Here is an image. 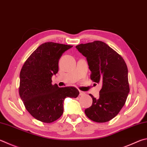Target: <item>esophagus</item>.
I'll use <instances>...</instances> for the list:
<instances>
[{
	"label": "esophagus",
	"instance_id": "34e87169",
	"mask_svg": "<svg viewBox=\"0 0 147 147\" xmlns=\"http://www.w3.org/2000/svg\"><path fill=\"white\" fill-rule=\"evenodd\" d=\"M79 92H80V96H83V95L85 94V93L84 92L81 91V90H79Z\"/></svg>",
	"mask_w": 147,
	"mask_h": 147
}]
</instances>
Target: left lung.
I'll return each instance as SVG.
<instances>
[{
  "label": "left lung",
  "instance_id": "obj_1",
  "mask_svg": "<svg viewBox=\"0 0 147 147\" xmlns=\"http://www.w3.org/2000/svg\"><path fill=\"white\" fill-rule=\"evenodd\" d=\"M86 57L90 80L102 84L99 98H92V105L85 110L90 119L104 123L114 118L124 106L130 89L128 69L121 56L101 41L81 44L76 46Z\"/></svg>",
  "mask_w": 147,
  "mask_h": 147
}]
</instances>
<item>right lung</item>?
<instances>
[{"mask_svg": "<svg viewBox=\"0 0 147 147\" xmlns=\"http://www.w3.org/2000/svg\"><path fill=\"white\" fill-rule=\"evenodd\" d=\"M73 46L55 42L41 44L32 53L20 73L19 95L31 115L38 121L52 123L63 113L67 97L76 98L79 91L74 87L52 85V76L58 71V61Z\"/></svg>", "mask_w": 147, "mask_h": 147, "instance_id": "1", "label": "right lung"}]
</instances>
